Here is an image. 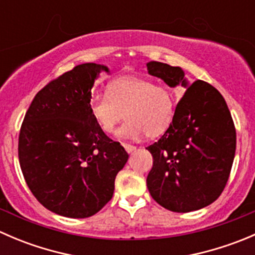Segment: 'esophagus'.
Listing matches in <instances>:
<instances>
[{
	"mask_svg": "<svg viewBox=\"0 0 255 255\" xmlns=\"http://www.w3.org/2000/svg\"><path fill=\"white\" fill-rule=\"evenodd\" d=\"M123 146H125V149H126V151H127L128 154L129 153H132V151H134L135 149V146H133V145H130V144H123Z\"/></svg>",
	"mask_w": 255,
	"mask_h": 255,
	"instance_id": "1",
	"label": "esophagus"
}]
</instances>
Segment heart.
I'll use <instances>...</instances> for the list:
<instances>
[{
	"label": "heart",
	"mask_w": 255,
	"mask_h": 255,
	"mask_svg": "<svg viewBox=\"0 0 255 255\" xmlns=\"http://www.w3.org/2000/svg\"><path fill=\"white\" fill-rule=\"evenodd\" d=\"M90 112L105 133H112L126 117L117 135L155 138L168 130L175 116L174 95L169 89L139 76H123L107 87V94L92 95Z\"/></svg>",
	"instance_id": "obj_1"
}]
</instances>
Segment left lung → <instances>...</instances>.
Wrapping results in <instances>:
<instances>
[{
	"mask_svg": "<svg viewBox=\"0 0 255 255\" xmlns=\"http://www.w3.org/2000/svg\"><path fill=\"white\" fill-rule=\"evenodd\" d=\"M151 76L186 90L173 123L148 150L153 168L146 177L151 197L173 212L212 204L227 184L236 153V129L222 95L212 85L185 78L180 66L146 63Z\"/></svg>",
	"mask_w": 255,
	"mask_h": 255,
	"instance_id": "obj_1",
	"label": "left lung"
}]
</instances>
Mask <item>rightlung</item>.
<instances>
[{"label":"right lung","mask_w":255,"mask_h":255,"mask_svg":"<svg viewBox=\"0 0 255 255\" xmlns=\"http://www.w3.org/2000/svg\"><path fill=\"white\" fill-rule=\"evenodd\" d=\"M106 65L86 63L49 82L33 99L22 123L18 156L35 199L56 215L86 218L115 191L128 160L90 112L91 89Z\"/></svg>","instance_id":"right-lung-1"}]
</instances>
